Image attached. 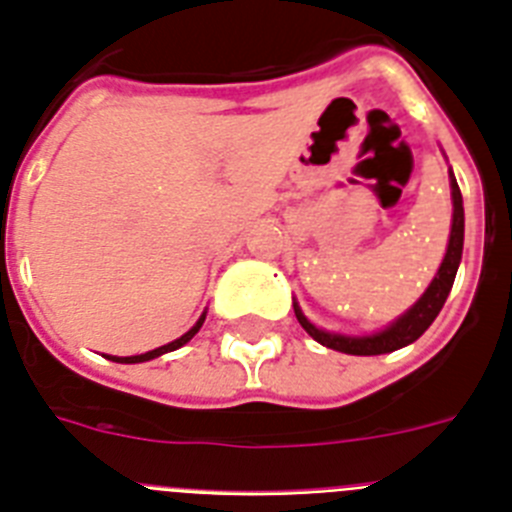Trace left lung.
I'll return each instance as SVG.
<instances>
[{"label": "left lung", "mask_w": 512, "mask_h": 512, "mask_svg": "<svg viewBox=\"0 0 512 512\" xmlns=\"http://www.w3.org/2000/svg\"><path fill=\"white\" fill-rule=\"evenodd\" d=\"M451 200H454V223H451L449 248H446L441 269H438L431 287L425 289V295L420 297V300L415 302V305L402 315V318H397L395 323H392L387 330H382V333H374V336H364V338H351V336H338V333H325V330L315 328V325L302 315L300 305L295 302V315L297 320H300L302 328H305L315 341L323 343L325 348H333V351H341V354H351V356L390 354V351H397V348L418 341L425 330L431 328V323L436 320L438 312H441L443 302H446V297H449L451 287H454L456 269H459V261H461V248H464V205H461V192L454 174H451Z\"/></svg>", "instance_id": "1"}]
</instances>
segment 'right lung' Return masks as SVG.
<instances>
[{"label": "right lung", "instance_id": "1", "mask_svg": "<svg viewBox=\"0 0 512 512\" xmlns=\"http://www.w3.org/2000/svg\"><path fill=\"white\" fill-rule=\"evenodd\" d=\"M202 323H205V315H202V318L197 320V325H194L192 330H187V333H184L182 338H176V341L166 343V346H161V348H153V351H148V354H140V356H110V359L117 361V364H140V361H151V359H156V356H161V354H169V351H176V348H182L184 343L192 341L194 333H197V330L202 328Z\"/></svg>", "mask_w": 512, "mask_h": 512}]
</instances>
